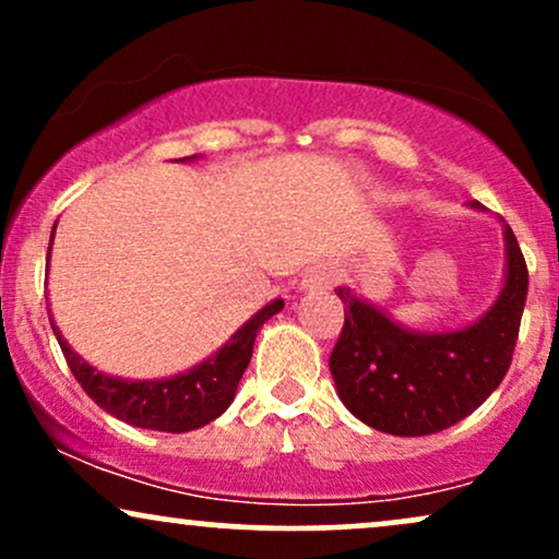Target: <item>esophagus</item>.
<instances>
[{
  "label": "esophagus",
  "mask_w": 559,
  "mask_h": 559,
  "mask_svg": "<svg viewBox=\"0 0 559 559\" xmlns=\"http://www.w3.org/2000/svg\"><path fill=\"white\" fill-rule=\"evenodd\" d=\"M333 284V267L331 265H312L301 275L299 288L301 292H325Z\"/></svg>",
  "instance_id": "esophagus-1"
}]
</instances>
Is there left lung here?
Wrapping results in <instances>:
<instances>
[{
  "label": "left lung",
  "instance_id": "8db88e82",
  "mask_svg": "<svg viewBox=\"0 0 559 559\" xmlns=\"http://www.w3.org/2000/svg\"><path fill=\"white\" fill-rule=\"evenodd\" d=\"M473 210H484L471 202ZM344 329L331 352L338 400L365 426L391 436H428L489 400L512 362L528 294V271L504 223V284L478 320L452 331H415L373 301L338 286Z\"/></svg>",
  "mask_w": 559,
  "mask_h": 559
}]
</instances>
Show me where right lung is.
Returning <instances> with one entry per match:
<instances>
[{
    "label": "right lung",
    "mask_w": 559,
    "mask_h": 559,
    "mask_svg": "<svg viewBox=\"0 0 559 559\" xmlns=\"http://www.w3.org/2000/svg\"><path fill=\"white\" fill-rule=\"evenodd\" d=\"M191 159H197V155L181 157L178 163H191ZM49 254H52V247L47 252V271ZM281 310H284V299H273L271 305L254 312L207 360L183 370V373L155 378V381H131V378L102 373L94 365L83 360L79 352H73V346L62 338L52 318H49V323H52V331L57 342H60V349L66 355L70 370H73L75 381L81 383V389L105 413L128 423V426L150 428V431L186 433L221 418L230 407L243 370L252 360L254 338H258L262 325Z\"/></svg>",
    "instance_id": "right-lung-1"
}]
</instances>
